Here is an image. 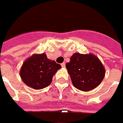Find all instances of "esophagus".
Segmentation results:
<instances>
[{
	"label": "esophagus",
	"instance_id": "34e87169",
	"mask_svg": "<svg viewBox=\"0 0 123 123\" xmlns=\"http://www.w3.org/2000/svg\"><path fill=\"white\" fill-rule=\"evenodd\" d=\"M61 66H62V67H63V68H65V63H62L61 64Z\"/></svg>",
	"mask_w": 123,
	"mask_h": 123
}]
</instances>
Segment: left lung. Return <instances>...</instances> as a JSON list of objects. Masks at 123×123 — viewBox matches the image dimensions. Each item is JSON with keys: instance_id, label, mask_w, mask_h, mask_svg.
I'll list each match as a JSON object with an SVG mask.
<instances>
[{"instance_id": "8db88e82", "label": "left lung", "mask_w": 123, "mask_h": 123, "mask_svg": "<svg viewBox=\"0 0 123 123\" xmlns=\"http://www.w3.org/2000/svg\"><path fill=\"white\" fill-rule=\"evenodd\" d=\"M66 67L74 86L82 91H90L97 87L105 75L104 67L93 55L75 53Z\"/></svg>"}]
</instances>
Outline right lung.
Returning a JSON list of instances; mask_svg holds the SVG:
<instances>
[{
  "label": "right lung",
  "instance_id": "obj_1",
  "mask_svg": "<svg viewBox=\"0 0 123 123\" xmlns=\"http://www.w3.org/2000/svg\"><path fill=\"white\" fill-rule=\"evenodd\" d=\"M60 64L51 61L45 54L34 55L23 64L20 76L24 83L35 90L43 89L52 83V77Z\"/></svg>",
  "mask_w": 123,
  "mask_h": 123
}]
</instances>
